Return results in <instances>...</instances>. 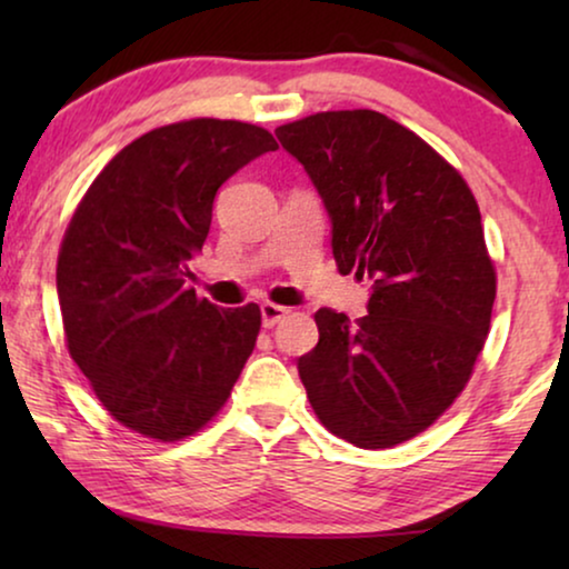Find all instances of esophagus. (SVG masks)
I'll use <instances>...</instances> for the list:
<instances>
[{
	"label": "esophagus",
	"instance_id": "esophagus-1",
	"mask_svg": "<svg viewBox=\"0 0 569 569\" xmlns=\"http://www.w3.org/2000/svg\"><path fill=\"white\" fill-rule=\"evenodd\" d=\"M287 316H290V308L277 306V302H263V306H261V323H263V329H274V326L279 321H284Z\"/></svg>",
	"mask_w": 569,
	"mask_h": 569
}]
</instances>
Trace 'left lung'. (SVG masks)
<instances>
[{
    "mask_svg": "<svg viewBox=\"0 0 569 569\" xmlns=\"http://www.w3.org/2000/svg\"><path fill=\"white\" fill-rule=\"evenodd\" d=\"M277 139L306 168L331 220L341 274L370 277L368 316L316 313L298 360L326 430L357 448L425 432L469 383L497 277L477 199L425 139L378 111H326Z\"/></svg>",
    "mask_w": 569,
    "mask_h": 569,
    "instance_id": "obj_1",
    "label": "left lung"
}]
</instances>
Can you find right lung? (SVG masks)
I'll list each match as a JSON object with an SVG mask.
<instances>
[{"mask_svg": "<svg viewBox=\"0 0 569 569\" xmlns=\"http://www.w3.org/2000/svg\"><path fill=\"white\" fill-rule=\"evenodd\" d=\"M271 150L253 123H168L123 147L74 209L57 263L69 355L111 417L144 438L199 432L253 352L259 306L217 308L189 279L217 189Z\"/></svg>", "mask_w": 569, "mask_h": 569, "instance_id": "add662e5", "label": "right lung"}]
</instances>
